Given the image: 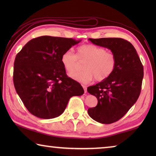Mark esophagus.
<instances>
[{
	"label": "esophagus",
	"mask_w": 156,
	"mask_h": 156,
	"mask_svg": "<svg viewBox=\"0 0 156 156\" xmlns=\"http://www.w3.org/2000/svg\"><path fill=\"white\" fill-rule=\"evenodd\" d=\"M83 87L84 89V93H87V87L85 85H83Z\"/></svg>",
	"instance_id": "1"
}]
</instances>
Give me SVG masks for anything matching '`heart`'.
<instances>
[{
  "label": "heart",
  "instance_id": "1",
  "mask_svg": "<svg viewBox=\"0 0 156 156\" xmlns=\"http://www.w3.org/2000/svg\"><path fill=\"white\" fill-rule=\"evenodd\" d=\"M78 61L85 62L84 70L74 73L78 66ZM61 63L67 72L72 73L69 76L73 80L89 83L94 78L97 81H102L109 78L115 68L116 58L113 52L106 51L103 47L87 44L78 47L76 55L71 50L65 51L61 56Z\"/></svg>",
  "mask_w": 156,
  "mask_h": 156
}]
</instances>
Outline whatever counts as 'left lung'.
<instances>
[{
	"instance_id": "8db88e82",
	"label": "left lung",
	"mask_w": 156,
	"mask_h": 156,
	"mask_svg": "<svg viewBox=\"0 0 156 156\" xmlns=\"http://www.w3.org/2000/svg\"><path fill=\"white\" fill-rule=\"evenodd\" d=\"M92 43L110 49L115 54L116 66L112 75L87 91L98 99L96 107L89 108L90 117L102 124L115 122L136 103L140 94L143 66L131 43L120 38H89Z\"/></svg>"
}]
</instances>
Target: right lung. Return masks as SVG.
<instances>
[{
    "instance_id": "1",
    "label": "right lung",
    "mask_w": 156,
    "mask_h": 156,
    "mask_svg": "<svg viewBox=\"0 0 156 156\" xmlns=\"http://www.w3.org/2000/svg\"><path fill=\"white\" fill-rule=\"evenodd\" d=\"M80 41L43 36L29 41L16 55L14 84L31 114L43 119L56 118L71 97L84 94L83 87L68 77L61 63L63 53Z\"/></svg>"
}]
</instances>
